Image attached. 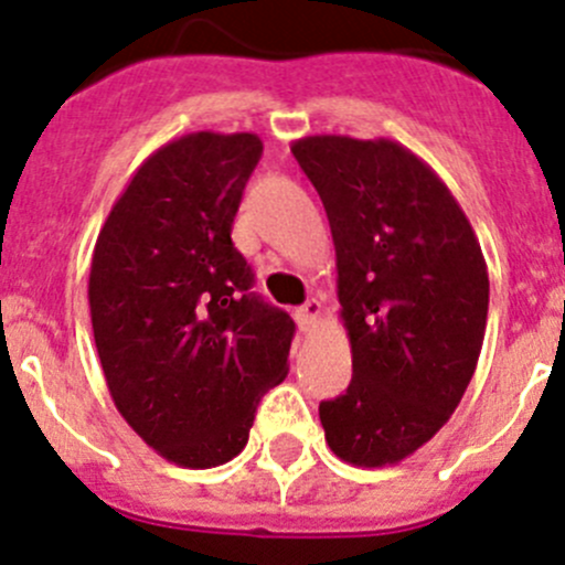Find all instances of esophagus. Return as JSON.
Here are the masks:
<instances>
[{"mask_svg":"<svg viewBox=\"0 0 565 565\" xmlns=\"http://www.w3.org/2000/svg\"><path fill=\"white\" fill-rule=\"evenodd\" d=\"M318 316H321V301H318V299L305 301V305L296 310V321H299V327L305 329V332L312 327V323L318 321Z\"/></svg>","mask_w":565,"mask_h":565,"instance_id":"esophagus-1","label":"esophagus"}]
</instances>
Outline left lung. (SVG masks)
<instances>
[{"instance_id":"8db88e82","label":"left lung","mask_w":565,"mask_h":565,"mask_svg":"<svg viewBox=\"0 0 565 565\" xmlns=\"http://www.w3.org/2000/svg\"><path fill=\"white\" fill-rule=\"evenodd\" d=\"M290 153L332 227L354 367L318 406L327 445L356 467L398 465L450 420L478 365L483 253L443 178L404 145L316 134Z\"/></svg>"}]
</instances>
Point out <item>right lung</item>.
Segmentation results:
<instances>
[{
	"mask_svg": "<svg viewBox=\"0 0 565 565\" xmlns=\"http://www.w3.org/2000/svg\"><path fill=\"white\" fill-rule=\"evenodd\" d=\"M258 134L194 131L150 153L111 205L90 264V318L122 420L167 461L236 459L260 395L288 376L294 321L253 290L233 247Z\"/></svg>",
	"mask_w": 565,
	"mask_h": 565,
	"instance_id": "right-lung-1",
	"label": "right lung"
}]
</instances>
